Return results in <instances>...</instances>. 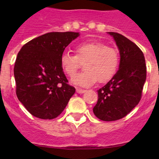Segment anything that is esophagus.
Listing matches in <instances>:
<instances>
[{"mask_svg":"<svg viewBox=\"0 0 159 159\" xmlns=\"http://www.w3.org/2000/svg\"><path fill=\"white\" fill-rule=\"evenodd\" d=\"M85 92H86V90L81 89V88H76V92H77V93H79V94L84 93Z\"/></svg>","mask_w":159,"mask_h":159,"instance_id":"obj_1","label":"esophagus"}]
</instances>
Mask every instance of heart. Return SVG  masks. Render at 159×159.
I'll return each mask as SVG.
<instances>
[{
    "mask_svg": "<svg viewBox=\"0 0 159 159\" xmlns=\"http://www.w3.org/2000/svg\"><path fill=\"white\" fill-rule=\"evenodd\" d=\"M75 55L64 53L60 57V65L66 75L72 77L80 67V63H84L85 71L71 80V83L77 86H92L97 80L107 83L117 72L119 55L114 48L100 42L84 41L75 46Z\"/></svg>",
    "mask_w": 159,
    "mask_h": 159,
    "instance_id": "obj_1",
    "label": "heart"
}]
</instances>
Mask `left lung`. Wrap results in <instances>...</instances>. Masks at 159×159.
Listing matches in <instances>:
<instances>
[{
	"mask_svg": "<svg viewBox=\"0 0 159 159\" xmlns=\"http://www.w3.org/2000/svg\"><path fill=\"white\" fill-rule=\"evenodd\" d=\"M120 55L119 67L107 84L99 89L93 112L102 121H116L125 117L141 99L147 79L145 58L141 49L117 32H109Z\"/></svg>",
	"mask_w": 159,
	"mask_h": 159,
	"instance_id": "obj_1",
	"label": "left lung"
}]
</instances>
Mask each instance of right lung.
<instances>
[{
	"mask_svg": "<svg viewBox=\"0 0 159 159\" xmlns=\"http://www.w3.org/2000/svg\"><path fill=\"white\" fill-rule=\"evenodd\" d=\"M79 32H48L21 48L14 66L19 101L35 117L52 119L62 113L75 89L60 65L64 49Z\"/></svg>",
	"mask_w": 159,
	"mask_h": 159,
	"instance_id": "right-lung-1",
	"label": "right lung"
}]
</instances>
